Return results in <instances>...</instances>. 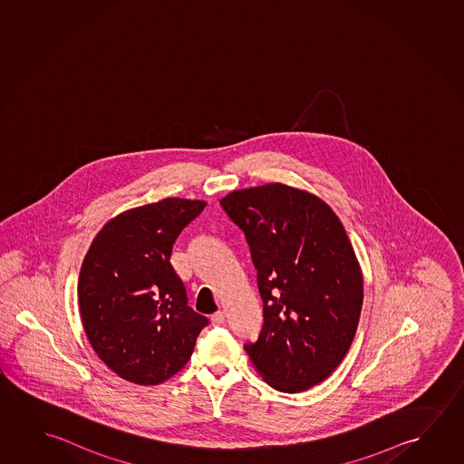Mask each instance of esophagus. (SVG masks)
Wrapping results in <instances>:
<instances>
[{"mask_svg":"<svg viewBox=\"0 0 464 464\" xmlns=\"http://www.w3.org/2000/svg\"><path fill=\"white\" fill-rule=\"evenodd\" d=\"M210 321H212L214 326H221V324L225 323V314H223V312H215V314L210 316Z\"/></svg>","mask_w":464,"mask_h":464,"instance_id":"34e87169","label":"esophagus"}]
</instances>
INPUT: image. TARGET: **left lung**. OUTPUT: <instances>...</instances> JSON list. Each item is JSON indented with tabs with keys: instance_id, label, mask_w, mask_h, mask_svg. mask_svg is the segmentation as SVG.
Wrapping results in <instances>:
<instances>
[{
	"instance_id": "left-lung-1",
	"label": "left lung",
	"mask_w": 464,
	"mask_h": 464,
	"mask_svg": "<svg viewBox=\"0 0 464 464\" xmlns=\"http://www.w3.org/2000/svg\"><path fill=\"white\" fill-rule=\"evenodd\" d=\"M220 206L243 229L264 300L262 331L244 349L279 392L320 384L350 349L363 304L343 223L323 200L281 183L233 191Z\"/></svg>"
}]
</instances>
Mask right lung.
I'll list each match as a JSON object with an SVG mask.
<instances>
[{
    "label": "right lung",
    "mask_w": 464,
    "mask_h": 464,
    "mask_svg": "<svg viewBox=\"0 0 464 464\" xmlns=\"http://www.w3.org/2000/svg\"><path fill=\"white\" fill-rule=\"evenodd\" d=\"M202 200L167 198L117 215L101 229L79 278L83 328L98 357L121 379L156 385L191 358L208 324L188 304L171 265L179 233Z\"/></svg>",
    "instance_id": "obj_1"
}]
</instances>
